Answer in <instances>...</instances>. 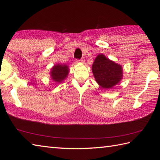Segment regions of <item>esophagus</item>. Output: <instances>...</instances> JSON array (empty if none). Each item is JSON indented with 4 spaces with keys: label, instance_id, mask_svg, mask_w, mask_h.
<instances>
[{
    "label": "esophagus",
    "instance_id": "34e87169",
    "mask_svg": "<svg viewBox=\"0 0 160 160\" xmlns=\"http://www.w3.org/2000/svg\"><path fill=\"white\" fill-rule=\"evenodd\" d=\"M84 59H80V60H76L77 62H84Z\"/></svg>",
    "mask_w": 160,
    "mask_h": 160
}]
</instances>
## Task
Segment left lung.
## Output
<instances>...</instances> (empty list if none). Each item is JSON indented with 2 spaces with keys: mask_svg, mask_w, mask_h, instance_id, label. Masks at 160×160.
Instances as JSON below:
<instances>
[{
  "mask_svg": "<svg viewBox=\"0 0 160 160\" xmlns=\"http://www.w3.org/2000/svg\"><path fill=\"white\" fill-rule=\"evenodd\" d=\"M92 71L96 82L104 89H111L116 85L122 77V67L103 54H99L95 59Z\"/></svg>",
  "mask_w": 160,
  "mask_h": 160,
  "instance_id": "8db88e82",
  "label": "left lung"
}]
</instances>
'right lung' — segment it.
<instances>
[{
	"label": "right lung",
	"instance_id": "obj_1",
	"mask_svg": "<svg viewBox=\"0 0 160 160\" xmlns=\"http://www.w3.org/2000/svg\"><path fill=\"white\" fill-rule=\"evenodd\" d=\"M69 68L67 65L56 64L52 69L51 76L52 79L57 82H61L67 78L69 73Z\"/></svg>",
	"mask_w": 160,
	"mask_h": 160
}]
</instances>
